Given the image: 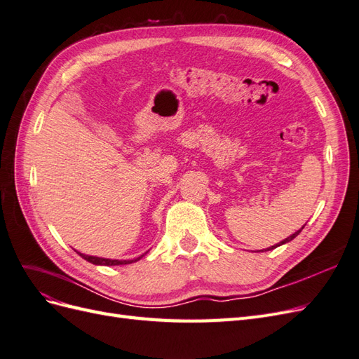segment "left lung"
<instances>
[{"instance_id": "8db88e82", "label": "left lung", "mask_w": 359, "mask_h": 359, "mask_svg": "<svg viewBox=\"0 0 359 359\" xmlns=\"http://www.w3.org/2000/svg\"><path fill=\"white\" fill-rule=\"evenodd\" d=\"M302 229H304V226H302V227H301V229H299V231H297V232H295V233H292V235H290V236H287V238H286V240H283V241H280V243H278V244H276V245H273V247H269V248H266V250H273V248H277V247H278V245H283V244H286V243H289V241H292V240H293V238H297V236H298V235H299V232H301V231H302ZM266 250H265V252H266Z\"/></svg>"}]
</instances>
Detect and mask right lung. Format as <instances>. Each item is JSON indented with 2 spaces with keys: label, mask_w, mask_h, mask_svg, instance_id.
Returning a JSON list of instances; mask_svg holds the SVG:
<instances>
[{
  "label": "right lung",
  "mask_w": 359,
  "mask_h": 359,
  "mask_svg": "<svg viewBox=\"0 0 359 359\" xmlns=\"http://www.w3.org/2000/svg\"><path fill=\"white\" fill-rule=\"evenodd\" d=\"M78 255L85 259L86 262L90 264H94V265H102V266H115V265H128V264H133V262H137L139 259H142V256H139L136 259H128V260H118V259H106V257H97V256H90V255H83V253H79Z\"/></svg>",
  "instance_id": "obj_1"
}]
</instances>
